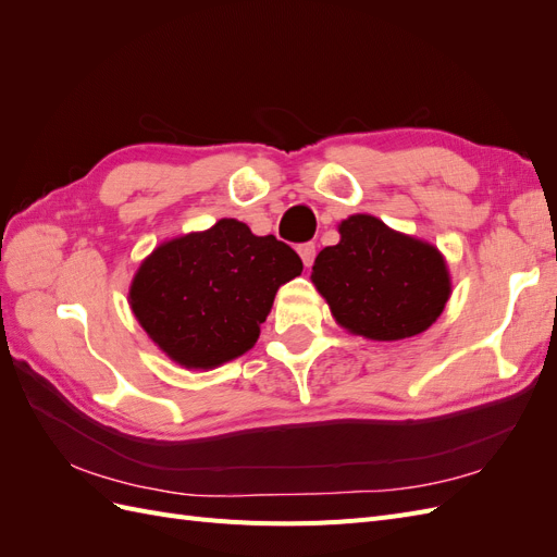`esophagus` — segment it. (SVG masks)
<instances>
[{
    "instance_id": "1",
    "label": "esophagus",
    "mask_w": 557,
    "mask_h": 557,
    "mask_svg": "<svg viewBox=\"0 0 557 557\" xmlns=\"http://www.w3.org/2000/svg\"><path fill=\"white\" fill-rule=\"evenodd\" d=\"M297 252H299L301 262H305V267H311L313 258H315V244H311V242L309 244H299Z\"/></svg>"
}]
</instances>
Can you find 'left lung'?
<instances>
[{
  "label": "left lung",
  "mask_w": 557,
  "mask_h": 557,
  "mask_svg": "<svg viewBox=\"0 0 557 557\" xmlns=\"http://www.w3.org/2000/svg\"><path fill=\"white\" fill-rule=\"evenodd\" d=\"M339 234V244L318 252L311 281L342 327L374 342H399L442 315L450 276L432 244L367 213L342 221Z\"/></svg>",
  "instance_id": "8db88e82"
}]
</instances>
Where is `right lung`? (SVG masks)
<instances>
[{
	"instance_id": "add662e5",
	"label": "right lung",
	"mask_w": 557,
	"mask_h": 557,
	"mask_svg": "<svg viewBox=\"0 0 557 557\" xmlns=\"http://www.w3.org/2000/svg\"><path fill=\"white\" fill-rule=\"evenodd\" d=\"M299 274L288 244L223 218L150 252L129 285V307L174 362L213 369L256 346L276 290Z\"/></svg>"
}]
</instances>
